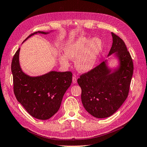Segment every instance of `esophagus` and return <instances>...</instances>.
I'll list each match as a JSON object with an SVG mask.
<instances>
[{"instance_id":"34e87169","label":"esophagus","mask_w":147,"mask_h":147,"mask_svg":"<svg viewBox=\"0 0 147 147\" xmlns=\"http://www.w3.org/2000/svg\"><path fill=\"white\" fill-rule=\"evenodd\" d=\"M72 82H73L74 83H76L77 82V78H76V77L75 76V75H74V76H73V77H72Z\"/></svg>"}]
</instances>
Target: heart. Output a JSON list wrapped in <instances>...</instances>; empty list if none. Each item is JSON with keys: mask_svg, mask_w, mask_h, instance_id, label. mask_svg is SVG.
I'll list each match as a JSON object with an SVG mask.
<instances>
[{"mask_svg": "<svg viewBox=\"0 0 147 147\" xmlns=\"http://www.w3.org/2000/svg\"><path fill=\"white\" fill-rule=\"evenodd\" d=\"M102 43L97 38H90L82 37L66 45L64 49V55H60V63L65 67L70 65L68 59L75 60V65L81 72H87L94 67L101 51Z\"/></svg>", "mask_w": 147, "mask_h": 147, "instance_id": "b5f03b06", "label": "heart"}]
</instances>
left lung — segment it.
I'll return each instance as SVG.
<instances>
[{
    "mask_svg": "<svg viewBox=\"0 0 147 147\" xmlns=\"http://www.w3.org/2000/svg\"><path fill=\"white\" fill-rule=\"evenodd\" d=\"M112 35L113 43L109 56L115 53L118 57L119 68L112 72L104 61L77 80L83 107L97 118L109 117L126 100L134 70L132 59L124 41L113 32Z\"/></svg>",
    "mask_w": 147,
    "mask_h": 147,
    "instance_id": "obj_1",
    "label": "left lung"
}]
</instances>
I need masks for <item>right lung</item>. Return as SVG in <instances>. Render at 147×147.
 Returning a JSON list of instances; mask_svg holds the SVG:
<instances>
[{
	"label": "right lung",
	"instance_id": "obj_1",
	"mask_svg": "<svg viewBox=\"0 0 147 147\" xmlns=\"http://www.w3.org/2000/svg\"><path fill=\"white\" fill-rule=\"evenodd\" d=\"M37 33L48 34L38 31L31 34L26 40ZM20 48L13 56L11 68L16 98L31 116L48 119L59 109L65 92L72 83V73L51 71L42 76L30 77L20 67Z\"/></svg>",
	"mask_w": 147,
	"mask_h": 147
}]
</instances>
